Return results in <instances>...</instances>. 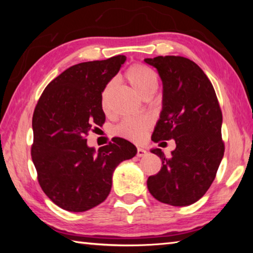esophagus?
<instances>
[{
  "mask_svg": "<svg viewBox=\"0 0 253 253\" xmlns=\"http://www.w3.org/2000/svg\"><path fill=\"white\" fill-rule=\"evenodd\" d=\"M146 154H147V152L145 151L144 148H140V147L137 148V157H143L146 155Z\"/></svg>",
  "mask_w": 253,
  "mask_h": 253,
  "instance_id": "34e87169",
  "label": "esophagus"
}]
</instances>
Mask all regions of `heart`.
<instances>
[{
	"instance_id": "obj_1",
	"label": "heart",
	"mask_w": 253,
	"mask_h": 253,
	"mask_svg": "<svg viewBox=\"0 0 253 253\" xmlns=\"http://www.w3.org/2000/svg\"><path fill=\"white\" fill-rule=\"evenodd\" d=\"M126 79L131 88L138 93L140 97H143L147 92H155L157 88V76L155 71L147 66L144 65H134L126 71ZM111 88V84H109L105 88L102 92V106L106 107L107 95ZM149 127L148 119L144 117L136 118H126L116 127V134L126 139L139 142L143 139L145 131Z\"/></svg>"
}]
</instances>
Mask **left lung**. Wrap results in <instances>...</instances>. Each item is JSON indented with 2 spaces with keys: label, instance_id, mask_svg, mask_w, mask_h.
Returning <instances> with one entry per match:
<instances>
[{
  "label": "left lung",
  "instance_id": "8db88e82",
  "mask_svg": "<svg viewBox=\"0 0 253 253\" xmlns=\"http://www.w3.org/2000/svg\"><path fill=\"white\" fill-rule=\"evenodd\" d=\"M144 61L156 68L163 84L152 139L176 144L169 158L160 148L151 149L162 160V169L148 177V191L162 203L186 207L207 193L223 158L219 101L211 81L190 59L158 55Z\"/></svg>",
  "mask_w": 253,
  "mask_h": 253
}]
</instances>
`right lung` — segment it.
Returning <instances> with one entry per match:
<instances>
[{
    "label": "right lung",
    "instance_id": "right-lung-1",
    "mask_svg": "<svg viewBox=\"0 0 253 253\" xmlns=\"http://www.w3.org/2000/svg\"><path fill=\"white\" fill-rule=\"evenodd\" d=\"M125 61V55H116L68 68L46 85L34 109L31 156L38 179L66 211L84 212L104 202L115 169L137 154L121 137L98 151L85 139L105 123L101 93Z\"/></svg>",
    "mask_w": 253,
    "mask_h": 253
}]
</instances>
